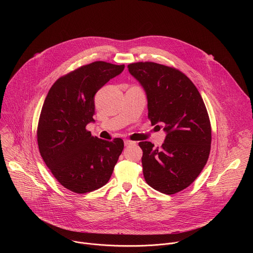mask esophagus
I'll use <instances>...</instances> for the list:
<instances>
[{"instance_id": "esophagus-1", "label": "esophagus", "mask_w": 253, "mask_h": 253, "mask_svg": "<svg viewBox=\"0 0 253 253\" xmlns=\"http://www.w3.org/2000/svg\"><path fill=\"white\" fill-rule=\"evenodd\" d=\"M124 144L126 146H129V145H133V144H135L134 141H131V140H128V139H125L124 140Z\"/></svg>"}]
</instances>
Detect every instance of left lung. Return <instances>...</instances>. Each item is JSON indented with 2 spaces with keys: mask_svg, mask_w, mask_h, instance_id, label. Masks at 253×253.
Here are the masks:
<instances>
[{
  "mask_svg": "<svg viewBox=\"0 0 253 253\" xmlns=\"http://www.w3.org/2000/svg\"><path fill=\"white\" fill-rule=\"evenodd\" d=\"M146 92L148 119L167 133L161 148L142 141L143 175L164 194L187 188L204 168L211 147V125L203 99L181 71L154 62L128 65ZM159 126V125H157Z\"/></svg>",
  "mask_w": 253,
  "mask_h": 253,
  "instance_id": "left-lung-1",
  "label": "left lung"
}]
</instances>
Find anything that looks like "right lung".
Wrapping results in <instances>:
<instances>
[{"instance_id": "right-lung-1", "label": "right lung", "mask_w": 253, "mask_h": 253, "mask_svg": "<svg viewBox=\"0 0 253 253\" xmlns=\"http://www.w3.org/2000/svg\"><path fill=\"white\" fill-rule=\"evenodd\" d=\"M124 65L96 61L60 77L43 104L37 141L40 154L58 182L83 194L104 186L124 148L121 138L106 141L86 129L95 114L94 96Z\"/></svg>"}]
</instances>
